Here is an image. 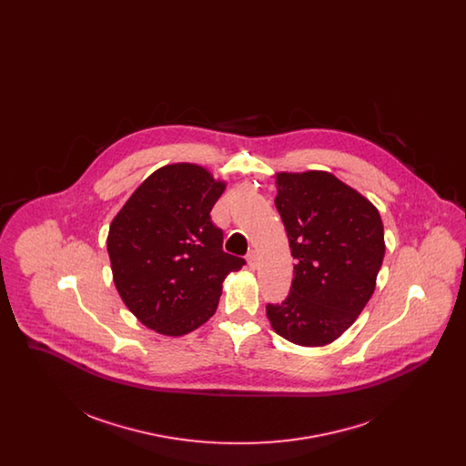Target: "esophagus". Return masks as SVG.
<instances>
[{
	"instance_id": "1",
	"label": "esophagus",
	"mask_w": 466,
	"mask_h": 466,
	"mask_svg": "<svg viewBox=\"0 0 466 466\" xmlns=\"http://www.w3.org/2000/svg\"><path fill=\"white\" fill-rule=\"evenodd\" d=\"M248 267L249 270H255L258 267V258H257V251H249L248 253Z\"/></svg>"
}]
</instances>
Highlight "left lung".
Returning <instances> with one entry per match:
<instances>
[{"mask_svg": "<svg viewBox=\"0 0 466 466\" xmlns=\"http://www.w3.org/2000/svg\"><path fill=\"white\" fill-rule=\"evenodd\" d=\"M274 177L295 276L285 302L267 304V318L289 342L321 348L370 300L386 251L384 227L376 206L332 173Z\"/></svg>", "mask_w": 466, "mask_h": 466, "instance_id": "obj_1", "label": "left lung"}]
</instances>
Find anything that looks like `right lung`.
Returning a JSON list of instances; mask_svg holds the SVG:
<instances>
[{"mask_svg":"<svg viewBox=\"0 0 466 466\" xmlns=\"http://www.w3.org/2000/svg\"><path fill=\"white\" fill-rule=\"evenodd\" d=\"M225 187L198 164H167L111 222L113 283L127 309L157 333L199 329L218 308L223 279L246 264L223 251V232L209 217Z\"/></svg>","mask_w":466,"mask_h":466,"instance_id":"1","label":"right lung"}]
</instances>
